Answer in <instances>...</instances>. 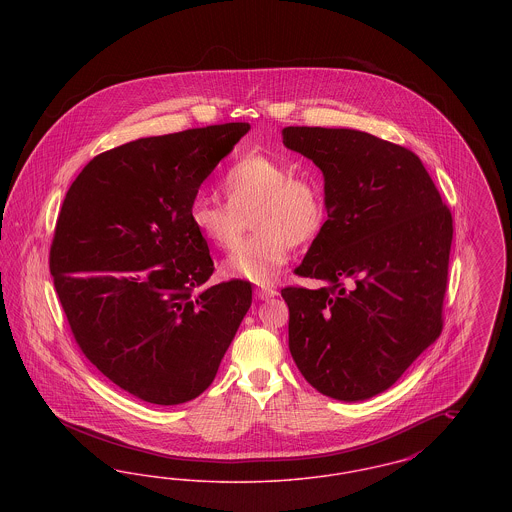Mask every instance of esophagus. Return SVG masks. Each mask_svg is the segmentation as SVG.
<instances>
[{
  "label": "esophagus",
  "mask_w": 512,
  "mask_h": 512,
  "mask_svg": "<svg viewBox=\"0 0 512 512\" xmlns=\"http://www.w3.org/2000/svg\"><path fill=\"white\" fill-rule=\"evenodd\" d=\"M255 295H257L259 299H270V297L278 295V290H276L272 284H268V286H261V288H257V290H255Z\"/></svg>",
  "instance_id": "1"
}]
</instances>
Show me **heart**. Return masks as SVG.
I'll use <instances>...</instances> for the list:
<instances>
[{
    "label": "heart",
    "instance_id": "b5f03b06",
    "mask_svg": "<svg viewBox=\"0 0 512 512\" xmlns=\"http://www.w3.org/2000/svg\"><path fill=\"white\" fill-rule=\"evenodd\" d=\"M220 190L226 203L195 195L190 222L219 249L239 243L251 218L256 232L224 261V274L268 284L286 263L292 245L313 244L328 220L326 190L311 172L265 153H245L224 171Z\"/></svg>",
    "mask_w": 512,
    "mask_h": 512
}]
</instances>
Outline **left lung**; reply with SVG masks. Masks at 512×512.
<instances>
[{
	"label": "left lung",
	"instance_id": "1",
	"mask_svg": "<svg viewBox=\"0 0 512 512\" xmlns=\"http://www.w3.org/2000/svg\"><path fill=\"white\" fill-rule=\"evenodd\" d=\"M284 146L324 174L328 220L286 286L290 351L322 395L388 390L443 330L453 217L420 157L349 128L286 126Z\"/></svg>",
	"mask_w": 512,
	"mask_h": 512
}]
</instances>
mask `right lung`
<instances>
[{"label": "right lung", "instance_id": "1", "mask_svg": "<svg viewBox=\"0 0 512 512\" xmlns=\"http://www.w3.org/2000/svg\"><path fill=\"white\" fill-rule=\"evenodd\" d=\"M249 130L224 122L96 155L57 217L49 272L73 338L113 384L153 405L207 390L251 307V284L209 286L190 222L201 182Z\"/></svg>", "mask_w": 512, "mask_h": 512}]
</instances>
